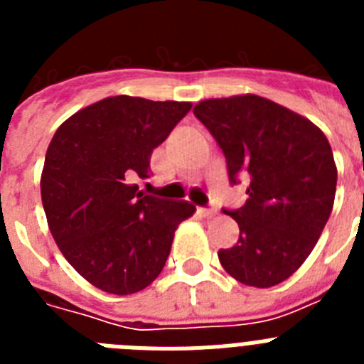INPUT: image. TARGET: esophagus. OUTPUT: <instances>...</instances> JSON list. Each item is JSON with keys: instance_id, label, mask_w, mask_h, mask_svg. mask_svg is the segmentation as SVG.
<instances>
[{"instance_id": "esophagus-1", "label": "esophagus", "mask_w": 364, "mask_h": 364, "mask_svg": "<svg viewBox=\"0 0 364 364\" xmlns=\"http://www.w3.org/2000/svg\"><path fill=\"white\" fill-rule=\"evenodd\" d=\"M198 213H200L202 217H205V218H211V217H215V215H217V211L210 210V208H198Z\"/></svg>"}]
</instances>
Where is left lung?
Segmentation results:
<instances>
[{"mask_svg":"<svg viewBox=\"0 0 364 364\" xmlns=\"http://www.w3.org/2000/svg\"><path fill=\"white\" fill-rule=\"evenodd\" d=\"M193 112L220 146L231 184H250L246 204L224 210L240 235L218 260L242 284L272 288L301 268L332 213L330 142L308 118L257 95L204 100Z\"/></svg>","mask_w":364,"mask_h":364,"instance_id":"left-lung-1","label":"left lung"}]
</instances>
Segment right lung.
<instances>
[{"mask_svg": "<svg viewBox=\"0 0 364 364\" xmlns=\"http://www.w3.org/2000/svg\"><path fill=\"white\" fill-rule=\"evenodd\" d=\"M191 109L189 102L111 96L80 109L54 133L41 171V202L60 252L85 281L114 295L159 277L188 200L138 191L151 153Z\"/></svg>", "mask_w": 364, "mask_h": 364, "instance_id": "obj_1", "label": "right lung"}]
</instances>
